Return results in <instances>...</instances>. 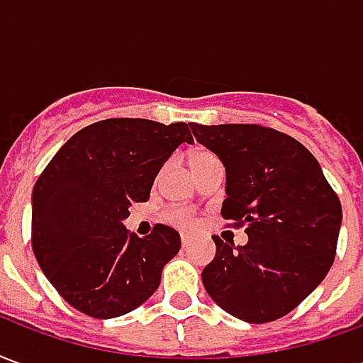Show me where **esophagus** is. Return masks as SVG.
<instances>
[{"label": "esophagus", "instance_id": "obj_1", "mask_svg": "<svg viewBox=\"0 0 363 363\" xmlns=\"http://www.w3.org/2000/svg\"><path fill=\"white\" fill-rule=\"evenodd\" d=\"M190 243H192V239H190L189 235H182L181 237V245H182V247H184V249H186V247H189Z\"/></svg>", "mask_w": 363, "mask_h": 363}]
</instances>
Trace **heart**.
<instances>
[{
    "instance_id": "obj_1",
    "label": "heart",
    "mask_w": 363,
    "mask_h": 363,
    "mask_svg": "<svg viewBox=\"0 0 363 363\" xmlns=\"http://www.w3.org/2000/svg\"><path fill=\"white\" fill-rule=\"evenodd\" d=\"M213 161H218L216 155H212L210 151L200 150L192 153V157H190V165H192V169H194V167L208 165V163H213ZM169 221L181 229L196 228V218H194L189 210H171V212H169Z\"/></svg>"
}]
</instances>
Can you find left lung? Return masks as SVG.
Segmentation results:
<instances>
[{"instance_id": "8db88e82", "label": "left lung", "mask_w": 363, "mask_h": 363, "mask_svg": "<svg viewBox=\"0 0 363 363\" xmlns=\"http://www.w3.org/2000/svg\"><path fill=\"white\" fill-rule=\"evenodd\" d=\"M198 143L225 167L221 216L245 225L243 247L213 235L202 281L223 311L270 323L294 311L335 262L340 200L311 151L257 124H190Z\"/></svg>"}]
</instances>
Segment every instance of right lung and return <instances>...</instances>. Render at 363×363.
<instances>
[{"label":"right lung","mask_w":363,"mask_h":363,"mask_svg":"<svg viewBox=\"0 0 363 363\" xmlns=\"http://www.w3.org/2000/svg\"><path fill=\"white\" fill-rule=\"evenodd\" d=\"M190 124L108 118L85 126L52 157L33 190V251L46 278L77 311L112 319L159 288L181 237L157 223L130 235V206L150 198L155 177Z\"/></svg>","instance_id":"add662e5"}]
</instances>
